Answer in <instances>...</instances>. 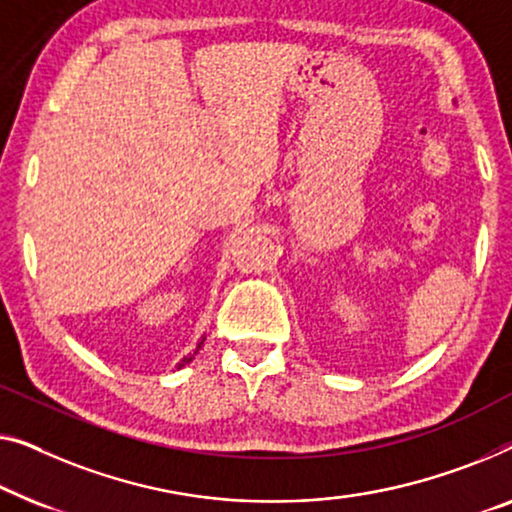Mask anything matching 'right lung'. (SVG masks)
Wrapping results in <instances>:
<instances>
[{"instance_id": "obj_1", "label": "right lung", "mask_w": 512, "mask_h": 512, "mask_svg": "<svg viewBox=\"0 0 512 512\" xmlns=\"http://www.w3.org/2000/svg\"><path fill=\"white\" fill-rule=\"evenodd\" d=\"M201 345H204V338H201V341H199V345H197V350H194V352H192V355H187V357H183V359H181V362H178V369H183V366H185V364H190V362H192V357H194V355H197V352H199V348H201Z\"/></svg>"}]
</instances>
